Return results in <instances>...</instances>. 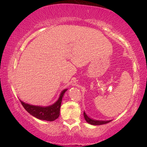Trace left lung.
Returning <instances> with one entry per match:
<instances>
[{"label":"left lung","mask_w":147,"mask_h":147,"mask_svg":"<svg viewBox=\"0 0 147 147\" xmlns=\"http://www.w3.org/2000/svg\"><path fill=\"white\" fill-rule=\"evenodd\" d=\"M84 118H85V119H86V121L88 122V123L92 124V125H101V124H104L108 123L111 121H104L93 120V119H91L89 117H88L87 116V115H86L85 112H84Z\"/></svg>","instance_id":"left-lung-1"}]
</instances>
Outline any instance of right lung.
I'll return each instance as SVG.
<instances>
[{"label": "right lung", "instance_id": "1", "mask_svg": "<svg viewBox=\"0 0 147 147\" xmlns=\"http://www.w3.org/2000/svg\"><path fill=\"white\" fill-rule=\"evenodd\" d=\"M66 91L67 89H65L61 92L59 99L55 104L48 107L30 105V104L23 102L21 100L20 101H21V103L24 107V108L32 116L35 117L37 119H41V120L53 121L58 119L59 115V110H60L62 97L63 96L65 92Z\"/></svg>", "mask_w": 147, "mask_h": 147}]
</instances>
